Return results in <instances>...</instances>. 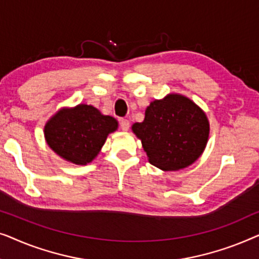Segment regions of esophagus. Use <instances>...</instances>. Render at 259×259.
I'll use <instances>...</instances> for the list:
<instances>
[{"instance_id": "esophagus-1", "label": "esophagus", "mask_w": 259, "mask_h": 259, "mask_svg": "<svg viewBox=\"0 0 259 259\" xmlns=\"http://www.w3.org/2000/svg\"><path fill=\"white\" fill-rule=\"evenodd\" d=\"M120 128L122 131H127L130 128V121L127 119H120Z\"/></svg>"}]
</instances>
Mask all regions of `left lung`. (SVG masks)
<instances>
[{"label": "left lung", "mask_w": 259, "mask_h": 259, "mask_svg": "<svg viewBox=\"0 0 259 259\" xmlns=\"http://www.w3.org/2000/svg\"><path fill=\"white\" fill-rule=\"evenodd\" d=\"M132 130L152 165L164 171H176L200 157L210 126L205 113L193 101L169 94L151 102L144 121L134 123Z\"/></svg>", "instance_id": "8db88e82"}]
</instances>
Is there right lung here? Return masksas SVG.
Returning a JSON list of instances; mask_svg holds the SVG:
<instances>
[{"mask_svg": "<svg viewBox=\"0 0 259 259\" xmlns=\"http://www.w3.org/2000/svg\"><path fill=\"white\" fill-rule=\"evenodd\" d=\"M118 121L97 108L79 105L60 109L45 126L47 144L60 157L76 165H86L97 157Z\"/></svg>", "mask_w": 259, "mask_h": 259, "instance_id": "add662e5", "label": "right lung"}]
</instances>
